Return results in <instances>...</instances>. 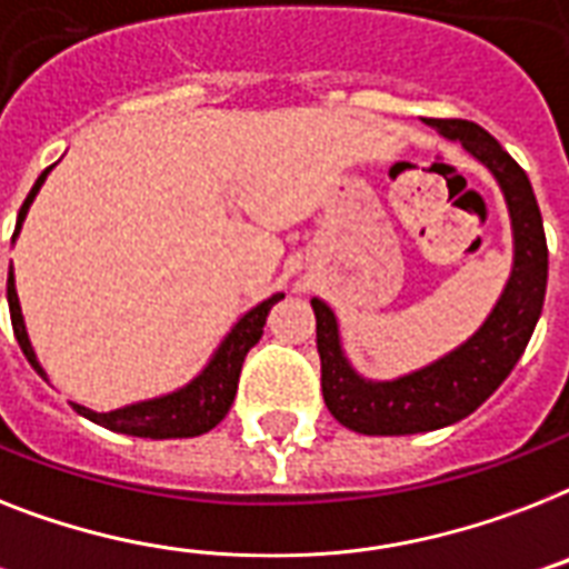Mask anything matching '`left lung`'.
I'll return each instance as SVG.
<instances>
[{
	"instance_id": "obj_1",
	"label": "left lung",
	"mask_w": 569,
	"mask_h": 569,
	"mask_svg": "<svg viewBox=\"0 0 569 569\" xmlns=\"http://www.w3.org/2000/svg\"><path fill=\"white\" fill-rule=\"evenodd\" d=\"M429 124L447 140H459L500 180L515 228V269L488 321L461 348L391 382L362 380L350 368L332 309L312 298L325 403L341 427L362 436H415L477 412L523 357L547 295V237L523 169L477 122L429 119Z\"/></svg>"
}]
</instances>
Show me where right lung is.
<instances>
[{
  "mask_svg": "<svg viewBox=\"0 0 569 569\" xmlns=\"http://www.w3.org/2000/svg\"><path fill=\"white\" fill-rule=\"evenodd\" d=\"M49 172H52V166L37 178L29 198L22 201L20 216H17L13 239H17V233H20L22 219H26V212H29L31 201H34L37 189H40V183H43ZM280 298H283V295H274V298L262 300L260 307H253L248 316L239 318V325L228 332V339L221 341V348L216 350V357L210 359V365H207L204 371L198 373L196 380L189 382V386H183L180 391H172V395H166V397H154V400H146V403L122 406V409H113V412H92V409H84V406H76V409L84 415V418H90L92 423H101L104 429L124 432V436H137V438L204 436V432H210V429L230 412L233 397H237L239 371H242L244 357H248V350L260 341L266 318H269V309L274 307ZM8 307H11L13 336H17V341H20L22 353H26V359L31 362V368H34L40 377H46L40 362H37L34 350H31L26 325H22L20 298H17V286H13V271L8 274Z\"/></svg>",
  "mask_w": 569,
  "mask_h": 569,
  "instance_id": "add662e5",
  "label": "right lung"
}]
</instances>
